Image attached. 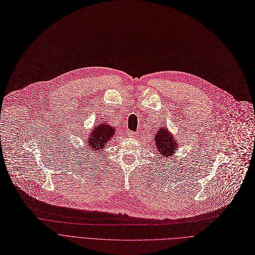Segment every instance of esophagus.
Listing matches in <instances>:
<instances>
[{
  "instance_id": "esophagus-1",
  "label": "esophagus",
  "mask_w": 255,
  "mask_h": 255,
  "mask_svg": "<svg viewBox=\"0 0 255 255\" xmlns=\"http://www.w3.org/2000/svg\"><path fill=\"white\" fill-rule=\"evenodd\" d=\"M128 136L130 138H136L137 137V132L134 131H128Z\"/></svg>"
}]
</instances>
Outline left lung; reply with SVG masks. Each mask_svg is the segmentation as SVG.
I'll list each match as a JSON object with an SVG mask.
<instances>
[{
  "instance_id": "obj_1",
  "label": "left lung",
  "mask_w": 255,
  "mask_h": 255,
  "mask_svg": "<svg viewBox=\"0 0 255 255\" xmlns=\"http://www.w3.org/2000/svg\"><path fill=\"white\" fill-rule=\"evenodd\" d=\"M154 141L156 148L159 150V155H163V157L173 155L178 148L177 142L166 128H159L157 134L154 136Z\"/></svg>"
}]
</instances>
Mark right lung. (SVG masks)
Returning a JSON list of instances; mask_svg holds the SVG:
<instances>
[{
	"label": "right lung",
	"instance_id": "right-lung-1",
	"mask_svg": "<svg viewBox=\"0 0 255 255\" xmlns=\"http://www.w3.org/2000/svg\"><path fill=\"white\" fill-rule=\"evenodd\" d=\"M115 134V128L110 127L107 124H100L95 126L90 136L88 138V147L91 151H99L102 150L107 143L113 138Z\"/></svg>",
	"mask_w": 255,
	"mask_h": 255
}]
</instances>
